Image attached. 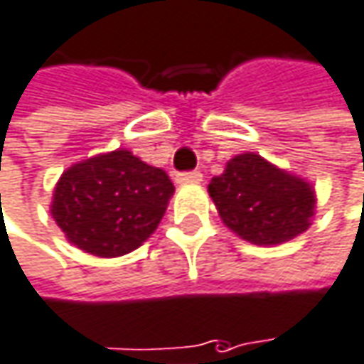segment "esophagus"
<instances>
[{"mask_svg":"<svg viewBox=\"0 0 364 364\" xmlns=\"http://www.w3.org/2000/svg\"><path fill=\"white\" fill-rule=\"evenodd\" d=\"M202 181V173L200 171H191V173H179L177 175V183L179 185H189V183Z\"/></svg>","mask_w":364,"mask_h":364,"instance_id":"34e87169","label":"esophagus"}]
</instances>
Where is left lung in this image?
<instances>
[{"label":"left lung","instance_id":"8db88e82","mask_svg":"<svg viewBox=\"0 0 364 364\" xmlns=\"http://www.w3.org/2000/svg\"><path fill=\"white\" fill-rule=\"evenodd\" d=\"M208 193L220 220L256 246L298 237L311 227L316 208L313 183L254 151L233 156L223 175L210 179Z\"/></svg>","mask_w":364,"mask_h":364}]
</instances>
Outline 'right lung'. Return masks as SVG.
<instances>
[{"instance_id": "add662e5", "label": "right lung", "mask_w": 364, "mask_h": 364, "mask_svg": "<svg viewBox=\"0 0 364 364\" xmlns=\"http://www.w3.org/2000/svg\"><path fill=\"white\" fill-rule=\"evenodd\" d=\"M173 193L175 185L162 168L118 148L68 166L53 187L50 210L73 246L116 258L156 231Z\"/></svg>"}]
</instances>
